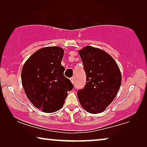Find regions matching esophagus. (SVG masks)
Wrapping results in <instances>:
<instances>
[{
    "label": "esophagus",
    "instance_id": "34e87169",
    "mask_svg": "<svg viewBox=\"0 0 147 147\" xmlns=\"http://www.w3.org/2000/svg\"><path fill=\"white\" fill-rule=\"evenodd\" d=\"M70 80H71V83H72V84H74V78L73 77L70 78Z\"/></svg>",
    "mask_w": 147,
    "mask_h": 147
}]
</instances>
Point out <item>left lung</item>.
I'll use <instances>...</instances> for the list:
<instances>
[{"mask_svg": "<svg viewBox=\"0 0 147 147\" xmlns=\"http://www.w3.org/2000/svg\"><path fill=\"white\" fill-rule=\"evenodd\" d=\"M79 54L86 84L84 89L78 91V98L86 112L101 113L117 95L122 81L120 69L111 55L98 48L86 46Z\"/></svg>", "mask_w": 147, "mask_h": 147, "instance_id": "1", "label": "left lung"}]
</instances>
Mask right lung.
I'll use <instances>...</instances> for the list:
<instances>
[{
  "label": "right lung",
  "instance_id": "add662e5",
  "mask_svg": "<svg viewBox=\"0 0 147 147\" xmlns=\"http://www.w3.org/2000/svg\"><path fill=\"white\" fill-rule=\"evenodd\" d=\"M64 50L57 46L41 48L30 56L21 71L26 95L38 109L46 113L63 107L67 92L74 86L64 76L61 65Z\"/></svg>",
  "mask_w": 147,
  "mask_h": 147
}]
</instances>
